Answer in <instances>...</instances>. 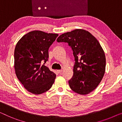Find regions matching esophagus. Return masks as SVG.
I'll return each instance as SVG.
<instances>
[{
	"label": "esophagus",
	"instance_id": "esophagus-1",
	"mask_svg": "<svg viewBox=\"0 0 122 122\" xmlns=\"http://www.w3.org/2000/svg\"><path fill=\"white\" fill-rule=\"evenodd\" d=\"M57 71L58 73H61V72H62V70H57Z\"/></svg>",
	"mask_w": 122,
	"mask_h": 122
}]
</instances>
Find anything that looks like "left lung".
Returning <instances> with one entry per match:
<instances>
[{
  "label": "left lung",
  "instance_id": "obj_1",
  "mask_svg": "<svg viewBox=\"0 0 122 122\" xmlns=\"http://www.w3.org/2000/svg\"><path fill=\"white\" fill-rule=\"evenodd\" d=\"M57 41L67 43L73 50L75 64L73 76L68 81L71 89L81 95L95 90L106 67L105 52L96 38L88 31L76 29L61 34Z\"/></svg>",
  "mask_w": 122,
  "mask_h": 122
}]
</instances>
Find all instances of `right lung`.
<instances>
[{
  "mask_svg": "<svg viewBox=\"0 0 122 122\" xmlns=\"http://www.w3.org/2000/svg\"><path fill=\"white\" fill-rule=\"evenodd\" d=\"M58 36L33 30L23 36L16 44L14 51L16 76L25 88L32 94L44 93L54 84L56 74L44 63L48 60L49 48Z\"/></svg>",
  "mask_w": 122,
  "mask_h": 122,
  "instance_id": "add662e5",
  "label": "right lung"
}]
</instances>
